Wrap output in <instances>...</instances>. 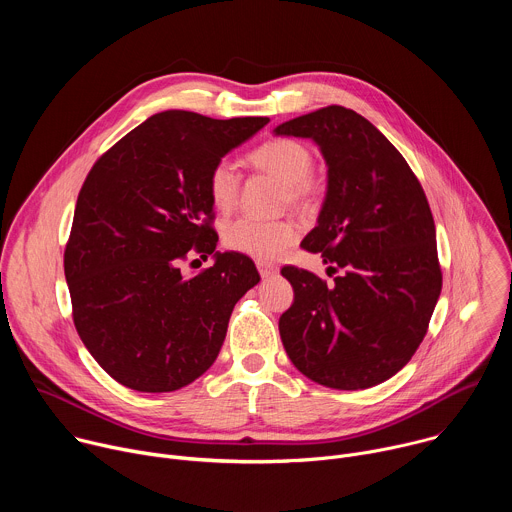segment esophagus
I'll return each instance as SVG.
<instances>
[{
  "label": "esophagus",
  "mask_w": 512,
  "mask_h": 512,
  "mask_svg": "<svg viewBox=\"0 0 512 512\" xmlns=\"http://www.w3.org/2000/svg\"><path fill=\"white\" fill-rule=\"evenodd\" d=\"M257 269H259V273H261V277H273V275H277V265H273V263H269V261H257Z\"/></svg>",
  "instance_id": "obj_1"
}]
</instances>
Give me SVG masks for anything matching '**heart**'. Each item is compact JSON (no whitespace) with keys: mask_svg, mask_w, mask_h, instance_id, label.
<instances>
[{"mask_svg":"<svg viewBox=\"0 0 512 512\" xmlns=\"http://www.w3.org/2000/svg\"><path fill=\"white\" fill-rule=\"evenodd\" d=\"M249 160L275 176L285 188V202L308 206L318 196V182L312 178L314 154L306 143L289 137L271 139L255 148ZM241 174L231 160H218L208 174V194L218 210H231L239 200ZM298 239L296 225L279 218L263 221L255 216H239L225 227V243L231 249L259 257L275 259Z\"/></svg>","mask_w":512,"mask_h":512,"instance_id":"1","label":"heart"}]
</instances>
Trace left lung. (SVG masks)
<instances>
[{"label": "left lung", "instance_id": "obj_1", "mask_svg": "<svg viewBox=\"0 0 512 512\" xmlns=\"http://www.w3.org/2000/svg\"><path fill=\"white\" fill-rule=\"evenodd\" d=\"M310 137L328 164L318 227L302 247L322 253L328 285L287 265L294 304L279 318L283 348L318 385L369 389L399 373L419 348L442 291L435 225L425 192L395 145L362 115L330 105L275 127Z\"/></svg>", "mask_w": 512, "mask_h": 512}]
</instances>
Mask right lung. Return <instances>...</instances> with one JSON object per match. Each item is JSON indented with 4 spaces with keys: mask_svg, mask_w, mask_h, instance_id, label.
Wrapping results in <instances>:
<instances>
[{
    "mask_svg": "<svg viewBox=\"0 0 512 512\" xmlns=\"http://www.w3.org/2000/svg\"><path fill=\"white\" fill-rule=\"evenodd\" d=\"M267 117L152 115L91 168L64 249L75 328L123 387L170 393L196 381L221 350L231 312L259 283L241 253H216L194 277L188 253L212 255L218 235L208 174Z\"/></svg>",
    "mask_w": 512,
    "mask_h": 512,
    "instance_id": "right-lung-1",
    "label": "right lung"
}]
</instances>
